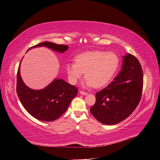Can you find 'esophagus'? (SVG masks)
Returning a JSON list of instances; mask_svg holds the SVG:
<instances>
[{
	"label": "esophagus",
	"mask_w": 160,
	"mask_h": 160,
	"mask_svg": "<svg viewBox=\"0 0 160 160\" xmlns=\"http://www.w3.org/2000/svg\"><path fill=\"white\" fill-rule=\"evenodd\" d=\"M80 94L83 95V96H86V95H87V94H88V92H83V91H80Z\"/></svg>",
	"instance_id": "1"
}]
</instances>
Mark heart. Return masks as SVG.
Listing matches in <instances>:
<instances>
[{"label": "heart", "instance_id": "obj_1", "mask_svg": "<svg viewBox=\"0 0 160 160\" xmlns=\"http://www.w3.org/2000/svg\"><path fill=\"white\" fill-rule=\"evenodd\" d=\"M76 62L68 63L66 72L71 83H76L85 72V88H101L112 78L119 66V58L114 52L89 51L75 58Z\"/></svg>", "mask_w": 160, "mask_h": 160}]
</instances>
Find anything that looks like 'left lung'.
Returning <instances> with one entry per match:
<instances>
[{"label": "left lung", "mask_w": 160, "mask_h": 160, "mask_svg": "<svg viewBox=\"0 0 160 160\" xmlns=\"http://www.w3.org/2000/svg\"><path fill=\"white\" fill-rule=\"evenodd\" d=\"M121 71L108 87L96 94L90 111L105 125H115L129 117L139 103L143 89V71L138 60L131 54L122 57Z\"/></svg>", "instance_id": "obj_1"}]
</instances>
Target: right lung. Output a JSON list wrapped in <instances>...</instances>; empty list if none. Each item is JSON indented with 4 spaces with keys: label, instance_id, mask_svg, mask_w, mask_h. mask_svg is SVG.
Segmentation results:
<instances>
[{
    "label": "right lung",
    "instance_id": "add662e5",
    "mask_svg": "<svg viewBox=\"0 0 160 160\" xmlns=\"http://www.w3.org/2000/svg\"><path fill=\"white\" fill-rule=\"evenodd\" d=\"M42 46L60 53L64 52L69 48L66 45L44 42L31 47L29 50ZM20 68L19 66L17 72V92L25 109L32 116L41 121L51 122L60 118L66 111L72 100L77 95V88L62 79L55 78L44 89H31L21 78Z\"/></svg>",
    "mask_w": 160,
    "mask_h": 160
}]
</instances>
